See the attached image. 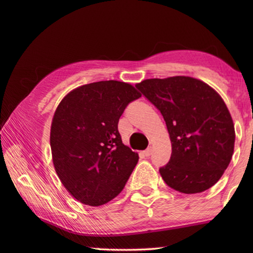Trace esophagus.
Masks as SVG:
<instances>
[{
    "label": "esophagus",
    "instance_id": "1",
    "mask_svg": "<svg viewBox=\"0 0 253 253\" xmlns=\"http://www.w3.org/2000/svg\"><path fill=\"white\" fill-rule=\"evenodd\" d=\"M143 153H144L145 157H150V155L152 154V148H151V147L147 148V150H145V151L143 152Z\"/></svg>",
    "mask_w": 253,
    "mask_h": 253
}]
</instances>
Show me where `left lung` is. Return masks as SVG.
I'll use <instances>...</instances> for the list:
<instances>
[{"instance_id": "left-lung-1", "label": "left lung", "mask_w": 253, "mask_h": 253, "mask_svg": "<svg viewBox=\"0 0 253 253\" xmlns=\"http://www.w3.org/2000/svg\"><path fill=\"white\" fill-rule=\"evenodd\" d=\"M136 87L164 116L171 157L160 175L182 193H199L221 178L234 153L235 127L219 93L199 79H145Z\"/></svg>"}]
</instances>
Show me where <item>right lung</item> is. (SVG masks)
I'll list each match as a JSON object with an SVG mask.
<instances>
[{
  "mask_svg": "<svg viewBox=\"0 0 253 253\" xmlns=\"http://www.w3.org/2000/svg\"><path fill=\"white\" fill-rule=\"evenodd\" d=\"M140 96L127 83L102 81L72 89L57 106L50 126L53 164L78 202L103 205L126 186L139 157L122 143L117 124Z\"/></svg>",
  "mask_w": 253,
  "mask_h": 253,
  "instance_id": "obj_1",
  "label": "right lung"
}]
</instances>
